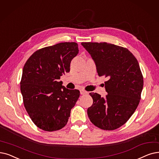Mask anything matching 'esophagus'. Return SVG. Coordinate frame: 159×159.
<instances>
[{"label":"esophagus","mask_w":159,"mask_h":159,"mask_svg":"<svg viewBox=\"0 0 159 159\" xmlns=\"http://www.w3.org/2000/svg\"><path fill=\"white\" fill-rule=\"evenodd\" d=\"M88 92L85 91V90H83V89H82V90H80V94L81 95H85V94H88Z\"/></svg>","instance_id":"esophagus-1"}]
</instances>
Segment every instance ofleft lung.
<instances>
[{"label":"left lung","instance_id":"left-lung-1","mask_svg":"<svg viewBox=\"0 0 159 159\" xmlns=\"http://www.w3.org/2000/svg\"><path fill=\"white\" fill-rule=\"evenodd\" d=\"M91 55L99 77L105 76V98L89 93L92 105L88 108L91 122L101 129L112 130L124 125L139 105L143 80L138 60L126 48L106 42H82Z\"/></svg>","mask_w":159,"mask_h":159}]
</instances>
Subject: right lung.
Returning <instances> with one entry per match:
<instances>
[{
	"label": "right lung",
	"mask_w": 159,
	"mask_h": 159,
	"mask_svg": "<svg viewBox=\"0 0 159 159\" xmlns=\"http://www.w3.org/2000/svg\"><path fill=\"white\" fill-rule=\"evenodd\" d=\"M78 53L77 43H60L36 51L26 61L20 92L27 113L39 129L51 132L67 124L80 92L66 88L58 80L70 72Z\"/></svg>",
	"instance_id": "add662e5"
}]
</instances>
